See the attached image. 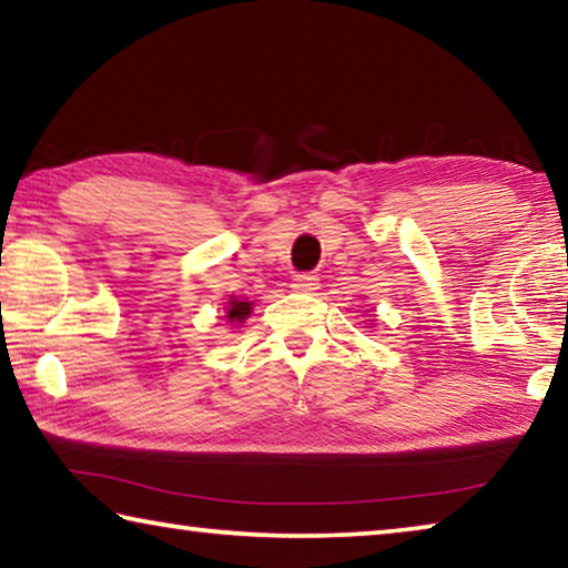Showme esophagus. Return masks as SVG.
Wrapping results in <instances>:
<instances>
[{
    "label": "esophagus",
    "instance_id": "obj_1",
    "mask_svg": "<svg viewBox=\"0 0 568 568\" xmlns=\"http://www.w3.org/2000/svg\"><path fill=\"white\" fill-rule=\"evenodd\" d=\"M318 285H321L318 277L311 273H301L293 277V291H297V293H315L318 291Z\"/></svg>",
    "mask_w": 568,
    "mask_h": 568
}]
</instances>
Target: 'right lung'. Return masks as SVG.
<instances>
[{
	"instance_id": "right-lung-1",
	"label": "right lung",
	"mask_w": 568,
	"mask_h": 568,
	"mask_svg": "<svg viewBox=\"0 0 568 568\" xmlns=\"http://www.w3.org/2000/svg\"><path fill=\"white\" fill-rule=\"evenodd\" d=\"M247 313H250V303H243V301H230V307H227V318H230V323H233V321L243 323Z\"/></svg>"
}]
</instances>
